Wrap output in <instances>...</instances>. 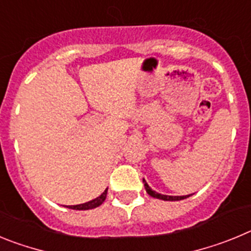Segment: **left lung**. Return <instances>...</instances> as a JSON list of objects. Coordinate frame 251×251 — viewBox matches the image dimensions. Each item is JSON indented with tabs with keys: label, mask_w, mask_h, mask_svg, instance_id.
I'll list each match as a JSON object with an SVG mask.
<instances>
[{
	"label": "left lung",
	"mask_w": 251,
	"mask_h": 251,
	"mask_svg": "<svg viewBox=\"0 0 251 251\" xmlns=\"http://www.w3.org/2000/svg\"><path fill=\"white\" fill-rule=\"evenodd\" d=\"M143 183H145V188H146V191H147V194L150 195V196L154 197V199H159V200L179 201V200H185V199H187V197L191 196V195H186V196H168V195H162V194H158V192H156V191H153L152 188L148 186V183L146 182L145 178H143Z\"/></svg>",
	"instance_id": "8db88e82"
}]
</instances>
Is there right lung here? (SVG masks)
Returning a JSON list of instances; mask_svg holds the SVG:
<instances>
[{
    "label": "right lung",
    "mask_w": 251,
    "mask_h": 251,
    "mask_svg": "<svg viewBox=\"0 0 251 251\" xmlns=\"http://www.w3.org/2000/svg\"><path fill=\"white\" fill-rule=\"evenodd\" d=\"M106 191H108V188H105V191H104L100 196H98L97 199H94V200L88 201V202H85V203H80V205L68 206V207L73 208V210H92V208L98 207V206H100L101 203L104 202V200H105Z\"/></svg>",
    "instance_id": "obj_1"
}]
</instances>
